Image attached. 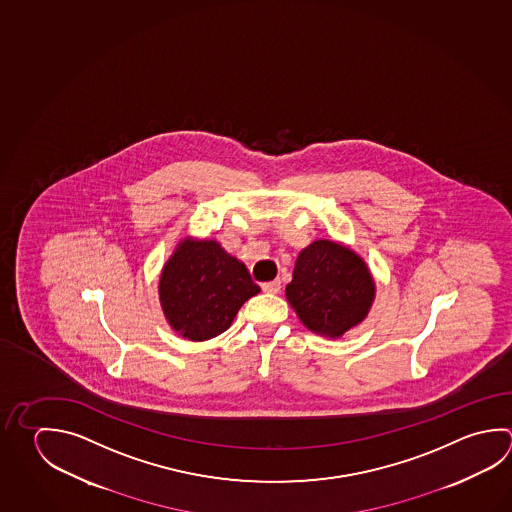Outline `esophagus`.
Here are the masks:
<instances>
[{
	"instance_id": "1",
	"label": "esophagus",
	"mask_w": 512,
	"mask_h": 512,
	"mask_svg": "<svg viewBox=\"0 0 512 512\" xmlns=\"http://www.w3.org/2000/svg\"><path fill=\"white\" fill-rule=\"evenodd\" d=\"M261 289H263V292H267V294H278L279 289H281V281L274 279V281H269V283H263Z\"/></svg>"
}]
</instances>
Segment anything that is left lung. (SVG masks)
<instances>
[{
    "instance_id": "left-lung-1",
    "label": "left lung",
    "mask_w": 512,
    "mask_h": 512,
    "mask_svg": "<svg viewBox=\"0 0 512 512\" xmlns=\"http://www.w3.org/2000/svg\"><path fill=\"white\" fill-rule=\"evenodd\" d=\"M285 296L310 332L337 339L370 314L375 279L348 245L314 240L299 252Z\"/></svg>"
}]
</instances>
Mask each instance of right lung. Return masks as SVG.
Instances as JSON below:
<instances>
[{"label":"right lung","instance_id":"obj_1","mask_svg":"<svg viewBox=\"0 0 512 512\" xmlns=\"http://www.w3.org/2000/svg\"><path fill=\"white\" fill-rule=\"evenodd\" d=\"M260 292L242 261L216 240L186 236L160 270L158 299L168 325L200 343L233 325L243 303Z\"/></svg>","mask_w":512,"mask_h":512}]
</instances>
